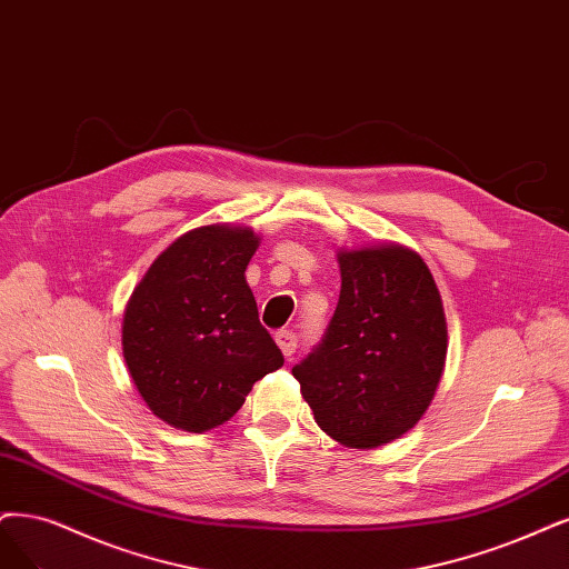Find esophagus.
Masks as SVG:
<instances>
[{
	"label": "esophagus",
	"instance_id": "esophagus-1",
	"mask_svg": "<svg viewBox=\"0 0 569 569\" xmlns=\"http://www.w3.org/2000/svg\"><path fill=\"white\" fill-rule=\"evenodd\" d=\"M298 342H300L298 332H292V330H279V332H277V345L281 347L283 356H292V353H296Z\"/></svg>",
	"mask_w": 569,
	"mask_h": 569
}]
</instances>
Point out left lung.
I'll list each match as a JSON object with an SVG mask.
<instances>
[{
  "label": "left lung",
  "instance_id": "left-lung-1",
  "mask_svg": "<svg viewBox=\"0 0 569 569\" xmlns=\"http://www.w3.org/2000/svg\"><path fill=\"white\" fill-rule=\"evenodd\" d=\"M338 260L340 302L292 377L328 436L377 448L410 431L431 403L448 351L443 302L408 248L340 250Z\"/></svg>",
  "mask_w": 569,
  "mask_h": 569
}]
</instances>
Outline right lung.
<instances>
[{
	"label": "right lung",
	"instance_id": "right-lung-1",
	"mask_svg": "<svg viewBox=\"0 0 569 569\" xmlns=\"http://www.w3.org/2000/svg\"><path fill=\"white\" fill-rule=\"evenodd\" d=\"M243 227L187 231L154 260L123 313V359L150 410L184 431L224 425L283 353L258 319Z\"/></svg>",
	"mask_w": 569,
	"mask_h": 569
}]
</instances>
